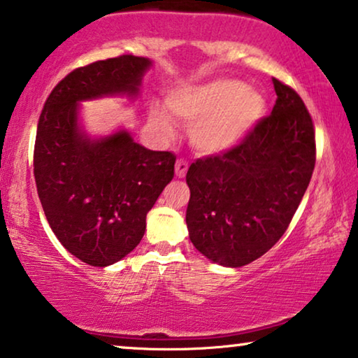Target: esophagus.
I'll use <instances>...</instances> for the list:
<instances>
[{"mask_svg": "<svg viewBox=\"0 0 358 358\" xmlns=\"http://www.w3.org/2000/svg\"><path fill=\"white\" fill-rule=\"evenodd\" d=\"M186 172H188V161L186 159H178L177 164H175V173H177L178 178H183Z\"/></svg>", "mask_w": 358, "mask_h": 358, "instance_id": "obj_1", "label": "esophagus"}]
</instances>
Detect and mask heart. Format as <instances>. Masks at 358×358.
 Returning a JSON list of instances; mask_svg holds the SVG:
<instances>
[{
    "label": "heart",
    "mask_w": 358,
    "mask_h": 358,
    "mask_svg": "<svg viewBox=\"0 0 358 358\" xmlns=\"http://www.w3.org/2000/svg\"><path fill=\"white\" fill-rule=\"evenodd\" d=\"M167 109L175 119L193 128V145L202 152H218L231 148L264 115L265 101L238 80L217 82L178 90L167 98ZM152 124L170 133L167 119L152 112Z\"/></svg>",
    "instance_id": "obj_1"
}]
</instances>
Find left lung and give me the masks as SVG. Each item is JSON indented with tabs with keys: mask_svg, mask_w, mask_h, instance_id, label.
Returning a JSON list of instances; mask_svg holds the SVG:
<instances>
[{
	"mask_svg": "<svg viewBox=\"0 0 358 358\" xmlns=\"http://www.w3.org/2000/svg\"><path fill=\"white\" fill-rule=\"evenodd\" d=\"M276 103L238 145L191 164L186 225L212 262L243 266L271 249L301 204L317 146L312 117L289 85L273 78Z\"/></svg>",
	"mask_w": 358,
	"mask_h": 358,
	"instance_id": "left-lung-1",
	"label": "left lung"
}]
</instances>
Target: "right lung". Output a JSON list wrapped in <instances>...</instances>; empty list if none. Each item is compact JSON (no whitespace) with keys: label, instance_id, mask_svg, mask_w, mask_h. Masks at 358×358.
Listing matches in <instances>:
<instances>
[{"label":"right lung","instance_id":"obj_1","mask_svg":"<svg viewBox=\"0 0 358 358\" xmlns=\"http://www.w3.org/2000/svg\"><path fill=\"white\" fill-rule=\"evenodd\" d=\"M149 66L122 55L73 69L40 114L34 175L43 210L62 246L88 265L119 262L140 244L177 156L143 148L127 131L92 141L77 125L78 101L136 94Z\"/></svg>","mask_w":358,"mask_h":358}]
</instances>
